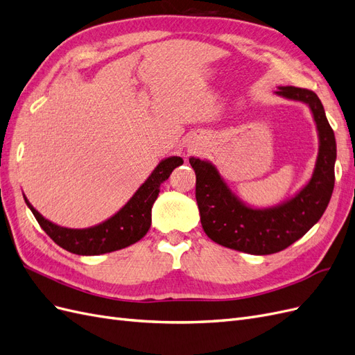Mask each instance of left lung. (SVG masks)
<instances>
[{"mask_svg":"<svg viewBox=\"0 0 355 355\" xmlns=\"http://www.w3.org/2000/svg\"><path fill=\"white\" fill-rule=\"evenodd\" d=\"M275 94L308 105L318 135L313 176L292 198L272 207H252L234 194L210 161L189 158L196 170V198L204 232L214 243L250 254L282 252L304 237L323 216L335 187V133L318 96L293 85H282Z\"/></svg>","mask_w":355,"mask_h":355,"instance_id":"1","label":"left lung"}]
</instances>
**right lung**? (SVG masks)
<instances>
[{"instance_id": "obj_1", "label": "right lung", "mask_w": 355, "mask_h": 355, "mask_svg": "<svg viewBox=\"0 0 355 355\" xmlns=\"http://www.w3.org/2000/svg\"><path fill=\"white\" fill-rule=\"evenodd\" d=\"M184 164L180 157L161 159L144 184L139 187L133 197L110 219L90 228L73 230L50 222L24 196L26 206L34 213L40 227L62 249L75 254L94 256L124 249L141 240L151 227V210L155 202L159 187L168 179L176 167Z\"/></svg>"}]
</instances>
